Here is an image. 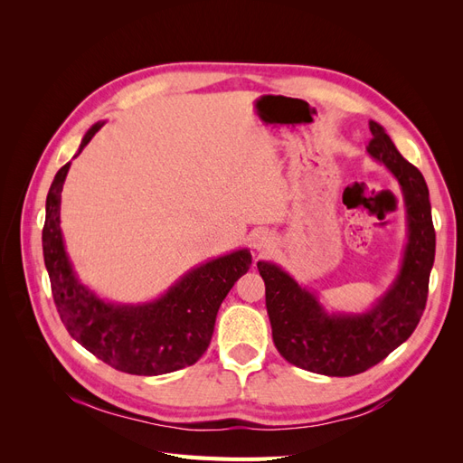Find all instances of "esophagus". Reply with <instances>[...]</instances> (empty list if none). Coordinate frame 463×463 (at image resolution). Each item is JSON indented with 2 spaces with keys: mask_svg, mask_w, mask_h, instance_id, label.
Returning <instances> with one entry per match:
<instances>
[{
  "mask_svg": "<svg viewBox=\"0 0 463 463\" xmlns=\"http://www.w3.org/2000/svg\"><path fill=\"white\" fill-rule=\"evenodd\" d=\"M253 247L259 250V253H262V250H266L270 247V237L266 235H257L255 241H253Z\"/></svg>",
  "mask_w": 463,
  "mask_h": 463,
  "instance_id": "esophagus-1",
  "label": "esophagus"
}]
</instances>
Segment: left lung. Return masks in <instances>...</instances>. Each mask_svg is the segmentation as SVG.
I'll return each instance as SVG.
<instances>
[{"instance_id": "1", "label": "left lung", "mask_w": 463, "mask_h": 463, "mask_svg": "<svg viewBox=\"0 0 463 463\" xmlns=\"http://www.w3.org/2000/svg\"><path fill=\"white\" fill-rule=\"evenodd\" d=\"M367 152L398 179L408 210V245L394 284L363 315H328L315 293L279 266L259 260L274 345L291 365L326 376L371 369L410 338L425 311L434 262V226L423 174L405 160L383 125L369 121Z\"/></svg>"}]
</instances>
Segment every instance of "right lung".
Wrapping results in <instances>:
<instances>
[{
  "label": "right lung",
  "mask_w": 463,
  "mask_h": 463,
  "mask_svg": "<svg viewBox=\"0 0 463 463\" xmlns=\"http://www.w3.org/2000/svg\"><path fill=\"white\" fill-rule=\"evenodd\" d=\"M104 123L87 131L85 148ZM67 162L55 174L46 199L42 249L53 303L71 338L121 373L156 376L193 365L213 340L222 301L253 259L247 249L208 260L181 276L162 298L143 305L108 303L79 282L65 253L60 206Z\"/></svg>",
  "instance_id": "add662e5"
}]
</instances>
